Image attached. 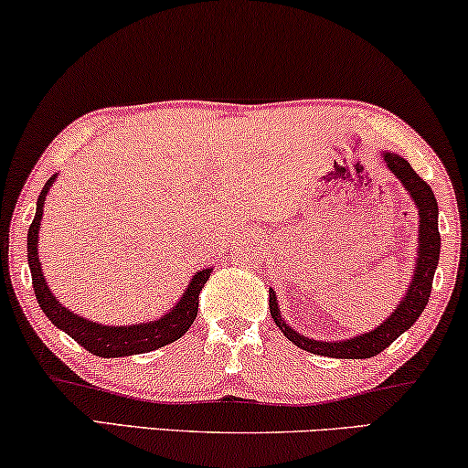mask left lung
<instances>
[{"label": "left lung", "instance_id": "obj_1", "mask_svg": "<svg viewBox=\"0 0 468 468\" xmlns=\"http://www.w3.org/2000/svg\"><path fill=\"white\" fill-rule=\"evenodd\" d=\"M383 162H386L388 170L402 183V187L407 189V194L411 196L415 207H418L420 245L411 283L407 287L405 298L396 304L392 315H389L386 322L377 325L375 330L364 332L360 336L347 338V341H315V338L298 335V332L293 330L292 325H287L285 319L281 317L277 293H274L271 287V290H268V293H271L268 306H271V315L274 319V324L279 325V330L283 332L293 345L309 351V354L341 357V360H364V357H373L377 354H381L388 345H392L402 332L409 330L415 322H418L421 311L426 309L428 298H431L434 271H437L441 253L437 197H434L431 185H428L421 176H418V172L411 168V164H409L407 159H402L399 153L383 151Z\"/></svg>", "mask_w": 468, "mask_h": 468}]
</instances>
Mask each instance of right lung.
I'll return each mask as SVG.
<instances>
[{
    "label": "right lung",
    "mask_w": 468,
    "mask_h": 468,
    "mask_svg": "<svg viewBox=\"0 0 468 468\" xmlns=\"http://www.w3.org/2000/svg\"><path fill=\"white\" fill-rule=\"evenodd\" d=\"M57 175H53L40 191V197L36 202V217L29 226L27 234V261L31 271V283L37 298V304L44 311L50 322L57 328L72 336L80 347L91 351L93 356L100 357H123L133 354H149L153 349L164 347V345L175 343L185 332L191 328L197 315V300L204 283H207L213 268H204L196 272L194 279L189 281L187 290L183 292V298L172 306V311L165 313L159 319L133 325H101L89 319L76 315L66 306L59 304L53 293L48 290L47 279L42 274V261L37 258V234H40V221L44 213V200H47L48 189L53 187Z\"/></svg>",
    "instance_id": "right-lung-1"
}]
</instances>
